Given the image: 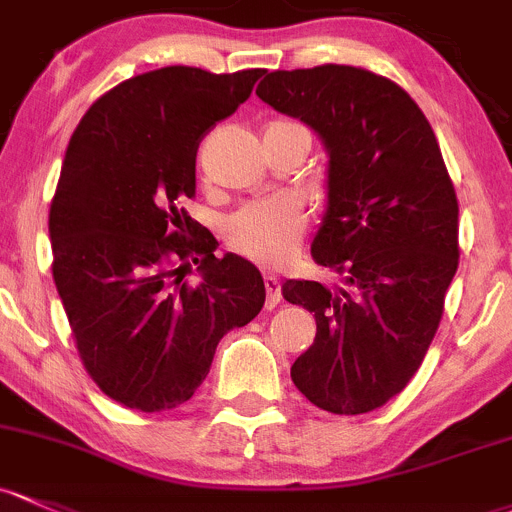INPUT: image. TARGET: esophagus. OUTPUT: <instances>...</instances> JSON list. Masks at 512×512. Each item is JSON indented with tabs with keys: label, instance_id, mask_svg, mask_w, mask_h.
Wrapping results in <instances>:
<instances>
[{
	"label": "esophagus",
	"instance_id": "34e87169",
	"mask_svg": "<svg viewBox=\"0 0 512 512\" xmlns=\"http://www.w3.org/2000/svg\"><path fill=\"white\" fill-rule=\"evenodd\" d=\"M265 292H267V301L265 306L267 309H274L282 299V287H279V279L274 274H265Z\"/></svg>",
	"mask_w": 512,
	"mask_h": 512
}]
</instances>
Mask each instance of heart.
<instances>
[{
  "instance_id": "heart-1",
  "label": "heart",
  "mask_w": 512,
  "mask_h": 512,
  "mask_svg": "<svg viewBox=\"0 0 512 512\" xmlns=\"http://www.w3.org/2000/svg\"><path fill=\"white\" fill-rule=\"evenodd\" d=\"M299 125L294 120H272L267 129ZM306 220L292 201L270 198L242 206L225 220L223 238L228 247L257 265L277 267L297 252Z\"/></svg>"
}]
</instances>
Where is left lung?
Listing matches in <instances>:
<instances>
[{"label":"left lung","mask_w":512,"mask_h":512,"mask_svg":"<svg viewBox=\"0 0 512 512\" xmlns=\"http://www.w3.org/2000/svg\"><path fill=\"white\" fill-rule=\"evenodd\" d=\"M257 95L314 127L331 154L311 252L343 287L282 284V297L316 319L292 380L326 412H373L422 365L459 267V201L439 142L417 102L365 68L274 71Z\"/></svg>","instance_id":"obj_1"}]
</instances>
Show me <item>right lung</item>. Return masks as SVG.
Instances as JSON below:
<instances>
[{"label":"right lung","mask_w":512,"mask_h":512,"mask_svg":"<svg viewBox=\"0 0 512 512\" xmlns=\"http://www.w3.org/2000/svg\"><path fill=\"white\" fill-rule=\"evenodd\" d=\"M262 68L169 66L115 85L75 127L51 211V272L93 383L129 410L191 400L215 346L250 324L265 282L184 208L196 152L250 98ZM198 264L204 279H185Z\"/></svg>","instance_id":"1"}]
</instances>
